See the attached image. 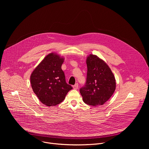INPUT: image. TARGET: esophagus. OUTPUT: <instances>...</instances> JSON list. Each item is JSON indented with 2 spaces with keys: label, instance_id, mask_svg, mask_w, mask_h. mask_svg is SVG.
Wrapping results in <instances>:
<instances>
[{
  "label": "esophagus",
  "instance_id": "obj_1",
  "mask_svg": "<svg viewBox=\"0 0 149 149\" xmlns=\"http://www.w3.org/2000/svg\"><path fill=\"white\" fill-rule=\"evenodd\" d=\"M73 88L75 89V90H77L78 88V84H75L74 86H73Z\"/></svg>",
  "mask_w": 149,
  "mask_h": 149
}]
</instances>
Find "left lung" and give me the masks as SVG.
<instances>
[{
  "label": "left lung",
  "instance_id": "obj_1",
  "mask_svg": "<svg viewBox=\"0 0 149 149\" xmlns=\"http://www.w3.org/2000/svg\"><path fill=\"white\" fill-rule=\"evenodd\" d=\"M86 62V82L79 90L83 101L95 107L103 105L116 90L114 75L107 63L95 55L90 54Z\"/></svg>",
  "mask_w": 149,
  "mask_h": 149
}]
</instances>
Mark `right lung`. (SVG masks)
<instances>
[{
  "mask_svg": "<svg viewBox=\"0 0 149 149\" xmlns=\"http://www.w3.org/2000/svg\"><path fill=\"white\" fill-rule=\"evenodd\" d=\"M64 58L55 53L47 55L31 75L32 88L40 101L51 107L61 103L72 89L61 69Z\"/></svg>",
  "mask_w": 149,
  "mask_h": 149,
  "instance_id": "obj_1",
  "label": "right lung"
}]
</instances>
